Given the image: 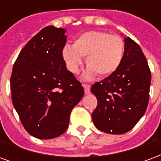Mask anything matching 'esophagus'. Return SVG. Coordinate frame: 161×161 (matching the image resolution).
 I'll return each mask as SVG.
<instances>
[{"label":"esophagus","mask_w":161,"mask_h":161,"mask_svg":"<svg viewBox=\"0 0 161 161\" xmlns=\"http://www.w3.org/2000/svg\"><path fill=\"white\" fill-rule=\"evenodd\" d=\"M84 92H85V94H89V93L91 92V84H84Z\"/></svg>","instance_id":"34e87169"}]
</instances>
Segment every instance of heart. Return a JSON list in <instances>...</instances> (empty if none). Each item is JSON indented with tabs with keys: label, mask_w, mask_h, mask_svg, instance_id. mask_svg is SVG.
Here are the masks:
<instances>
[{
	"label": "heart",
	"mask_w": 161,
	"mask_h": 161,
	"mask_svg": "<svg viewBox=\"0 0 161 161\" xmlns=\"http://www.w3.org/2000/svg\"><path fill=\"white\" fill-rule=\"evenodd\" d=\"M124 56V42L121 37L110 35L102 31H89L81 34L74 41L73 46L63 50V58L68 69L78 73L86 58L89 67L87 77L95 74L108 77L117 70Z\"/></svg>",
	"instance_id": "b5f03b06"
}]
</instances>
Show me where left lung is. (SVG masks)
<instances>
[{"label": "left lung", "instance_id": "left-lung-1", "mask_svg": "<svg viewBox=\"0 0 161 161\" xmlns=\"http://www.w3.org/2000/svg\"><path fill=\"white\" fill-rule=\"evenodd\" d=\"M124 56L121 65L101 82L95 83L91 92L97 106L92 120L99 130L125 134L140 121L149 101L151 71L144 53L137 43L124 39Z\"/></svg>", "mask_w": 161, "mask_h": 161}]
</instances>
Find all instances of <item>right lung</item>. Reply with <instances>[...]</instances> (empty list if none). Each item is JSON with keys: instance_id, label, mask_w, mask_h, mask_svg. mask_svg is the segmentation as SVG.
I'll return each mask as SVG.
<instances>
[{"instance_id": "obj_1", "label": "right lung", "mask_w": 161, "mask_h": 161, "mask_svg": "<svg viewBox=\"0 0 161 161\" xmlns=\"http://www.w3.org/2000/svg\"><path fill=\"white\" fill-rule=\"evenodd\" d=\"M65 30L48 26L26 43L13 67V104L24 128L38 139L66 131L84 87L67 70L63 58Z\"/></svg>"}]
</instances>
